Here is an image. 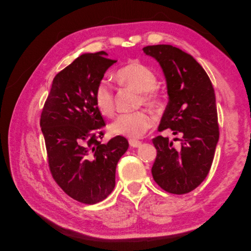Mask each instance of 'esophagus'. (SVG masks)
Segmentation results:
<instances>
[{
	"instance_id": "esophagus-1",
	"label": "esophagus",
	"mask_w": 251,
	"mask_h": 251,
	"mask_svg": "<svg viewBox=\"0 0 251 251\" xmlns=\"http://www.w3.org/2000/svg\"><path fill=\"white\" fill-rule=\"evenodd\" d=\"M128 143L132 148H139L141 146V141L136 140V139H130L128 140Z\"/></svg>"
}]
</instances>
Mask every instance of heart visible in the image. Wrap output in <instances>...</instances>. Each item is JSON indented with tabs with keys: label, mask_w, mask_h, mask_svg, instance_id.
Masks as SVG:
<instances>
[{
	"label": "heart",
	"mask_w": 251,
	"mask_h": 251,
	"mask_svg": "<svg viewBox=\"0 0 251 251\" xmlns=\"http://www.w3.org/2000/svg\"><path fill=\"white\" fill-rule=\"evenodd\" d=\"M115 78L121 85L131 87L141 93L140 102L148 107L160 110L163 107V96L156 89L158 78L156 74L149 67L138 62H132L120 68L116 72ZM94 101L96 108L103 116L111 117L115 111L114 95L111 86L107 81L98 83ZM154 125V117L148 111H138L134 113L121 114L110 126L112 133L125 136L127 138H139Z\"/></svg>",
	"instance_id": "heart-1"
}]
</instances>
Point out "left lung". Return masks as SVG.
Listing matches in <instances>:
<instances>
[{"instance_id": "1", "label": "left lung", "mask_w": 251, "mask_h": 251, "mask_svg": "<svg viewBox=\"0 0 251 251\" xmlns=\"http://www.w3.org/2000/svg\"><path fill=\"white\" fill-rule=\"evenodd\" d=\"M162 68L169 102L158 131L181 134V148L157 136V156L151 168L156 183L165 192L183 195L198 187L209 173L219 140L215 90L207 73L188 53L171 45L144 47ZM178 138H175L177 140Z\"/></svg>"}]
</instances>
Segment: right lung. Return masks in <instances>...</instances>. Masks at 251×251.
I'll return each mask as SVG.
<instances>
[{"instance_id": "1", "label": "right lung", "mask_w": 251, "mask_h": 251, "mask_svg": "<svg viewBox=\"0 0 251 251\" xmlns=\"http://www.w3.org/2000/svg\"><path fill=\"white\" fill-rule=\"evenodd\" d=\"M107 55L85 53L57 73L41 115L52 177L68 196L85 204L100 202L112 193L116 165L128 148L123 136L100 141L105 124L94 93L116 63Z\"/></svg>"}]
</instances>
